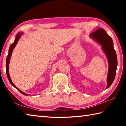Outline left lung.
<instances>
[{
  "instance_id": "left-lung-1",
  "label": "left lung",
  "mask_w": 126,
  "mask_h": 126,
  "mask_svg": "<svg viewBox=\"0 0 126 126\" xmlns=\"http://www.w3.org/2000/svg\"><path fill=\"white\" fill-rule=\"evenodd\" d=\"M89 37L102 46V48L107 57L109 68L107 76L108 88L112 84L115 78L117 67V58L116 51L113 48L112 38L102 28H98L89 35Z\"/></svg>"
}]
</instances>
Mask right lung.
I'll return each instance as SVG.
<instances>
[{
	"label": "right lung",
	"mask_w": 126,
	"mask_h": 126,
	"mask_svg": "<svg viewBox=\"0 0 126 126\" xmlns=\"http://www.w3.org/2000/svg\"><path fill=\"white\" fill-rule=\"evenodd\" d=\"M22 34H23V33H17L16 35V39H15L14 43H12L11 45L10 46V47H9V53H8V56L7 57V61H6V71H7V77H8V80H9L10 83H11L12 86H13L14 87H15L16 88V89H18V90L21 93H22L23 94H24L25 95H28V94L24 93L23 92L19 90V89L18 88H16V86H15V85L13 84V83L12 82V81L11 80V78H10V75H9V64L10 57H11L12 52H13V50L14 48H15V47L16 46L17 43H18L19 40L21 35H22Z\"/></svg>",
	"instance_id": "add662e5"
}]
</instances>
